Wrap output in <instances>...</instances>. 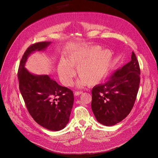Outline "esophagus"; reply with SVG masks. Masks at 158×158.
Returning a JSON list of instances; mask_svg holds the SVG:
<instances>
[{"mask_svg": "<svg viewBox=\"0 0 158 158\" xmlns=\"http://www.w3.org/2000/svg\"><path fill=\"white\" fill-rule=\"evenodd\" d=\"M81 94H82V91H75L74 92V95L75 96H79V95H81Z\"/></svg>", "mask_w": 158, "mask_h": 158, "instance_id": "obj_1", "label": "esophagus"}]
</instances>
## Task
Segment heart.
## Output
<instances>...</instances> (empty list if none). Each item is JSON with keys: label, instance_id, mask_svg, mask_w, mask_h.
I'll use <instances>...</instances> for the list:
<instances>
[{"label": "heart", "instance_id": "heart-1", "mask_svg": "<svg viewBox=\"0 0 158 158\" xmlns=\"http://www.w3.org/2000/svg\"><path fill=\"white\" fill-rule=\"evenodd\" d=\"M113 59V53L107 49H101L99 46H93L72 52L65 61L62 60L58 67V74L62 83L66 86L73 84V78L77 69L81 77L77 85H94L99 82L108 73Z\"/></svg>", "mask_w": 158, "mask_h": 158}]
</instances>
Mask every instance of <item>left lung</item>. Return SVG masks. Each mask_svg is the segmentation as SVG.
I'll return each instance as SVG.
<instances>
[{"mask_svg": "<svg viewBox=\"0 0 158 158\" xmlns=\"http://www.w3.org/2000/svg\"><path fill=\"white\" fill-rule=\"evenodd\" d=\"M140 73L139 62L132 52L129 62L116 70L107 82L93 88L91 107L99 123L110 126L127 117L136 99Z\"/></svg>", "mask_w": 158, "mask_h": 158, "instance_id": "left-lung-1", "label": "left lung"}]
</instances>
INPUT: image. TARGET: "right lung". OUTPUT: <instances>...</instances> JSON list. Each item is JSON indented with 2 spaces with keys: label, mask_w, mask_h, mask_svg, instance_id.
<instances>
[{
  "label": "right lung",
  "mask_w": 158,
  "mask_h": 158,
  "mask_svg": "<svg viewBox=\"0 0 158 158\" xmlns=\"http://www.w3.org/2000/svg\"><path fill=\"white\" fill-rule=\"evenodd\" d=\"M50 44L40 42L30 46L22 56L17 75L20 92L31 116L41 126L57 131L69 123L74 103L73 92L59 85L49 76L33 75L24 67L32 52L42 51Z\"/></svg>",
  "instance_id": "add662e5"
}]
</instances>
